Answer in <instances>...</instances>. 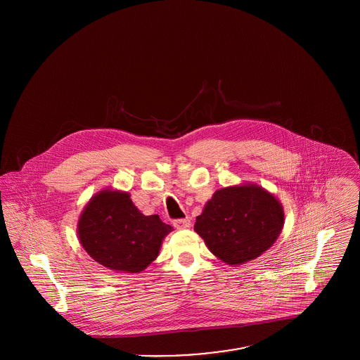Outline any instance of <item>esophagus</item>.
<instances>
[{"label":"esophagus","mask_w":360,"mask_h":360,"mask_svg":"<svg viewBox=\"0 0 360 360\" xmlns=\"http://www.w3.org/2000/svg\"><path fill=\"white\" fill-rule=\"evenodd\" d=\"M173 226L177 229V230H183V229H187L191 226V221L188 217H184V219H176L173 220Z\"/></svg>","instance_id":"obj_1"}]
</instances>
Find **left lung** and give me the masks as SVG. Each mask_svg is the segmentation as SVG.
I'll list each match as a JSON object with an SVG mask.
<instances>
[{"mask_svg":"<svg viewBox=\"0 0 360 360\" xmlns=\"http://www.w3.org/2000/svg\"><path fill=\"white\" fill-rule=\"evenodd\" d=\"M284 224L281 204L263 188L248 184L217 190L197 216L194 230L227 264H243L269 250Z\"/></svg>","mask_w":360,"mask_h":360,"instance_id":"8db88e82","label":"left lung"}]
</instances>
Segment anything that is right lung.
<instances>
[{
	"instance_id": "1",
	"label": "right lung",
	"mask_w": 360,
	"mask_h": 360,
	"mask_svg": "<svg viewBox=\"0 0 360 360\" xmlns=\"http://www.w3.org/2000/svg\"><path fill=\"white\" fill-rule=\"evenodd\" d=\"M172 231L158 214H143L127 193L105 190L84 207L79 238L96 262L116 271L140 273L158 257Z\"/></svg>"
}]
</instances>
